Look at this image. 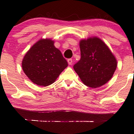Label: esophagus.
<instances>
[{
	"instance_id": "1",
	"label": "esophagus",
	"mask_w": 134,
	"mask_h": 134,
	"mask_svg": "<svg viewBox=\"0 0 134 134\" xmlns=\"http://www.w3.org/2000/svg\"><path fill=\"white\" fill-rule=\"evenodd\" d=\"M67 62H68V64L69 65H72V59H69L67 60Z\"/></svg>"
}]
</instances>
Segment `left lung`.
Wrapping results in <instances>:
<instances>
[{
    "label": "left lung",
    "instance_id": "obj_1",
    "mask_svg": "<svg viewBox=\"0 0 134 134\" xmlns=\"http://www.w3.org/2000/svg\"><path fill=\"white\" fill-rule=\"evenodd\" d=\"M81 59L74 69L81 81L88 87L96 88L109 81L118 62L109 47L97 36L82 39L79 42Z\"/></svg>",
    "mask_w": 134,
    "mask_h": 134
}]
</instances>
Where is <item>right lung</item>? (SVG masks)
I'll return each instance as SVG.
<instances>
[{
  "mask_svg": "<svg viewBox=\"0 0 134 134\" xmlns=\"http://www.w3.org/2000/svg\"><path fill=\"white\" fill-rule=\"evenodd\" d=\"M22 69L33 83L46 87L54 83L68 66L54 41L41 38L32 46L22 60Z\"/></svg>",
  "mask_w": 134,
  "mask_h": 134,
  "instance_id": "right-lung-1",
  "label": "right lung"
}]
</instances>
